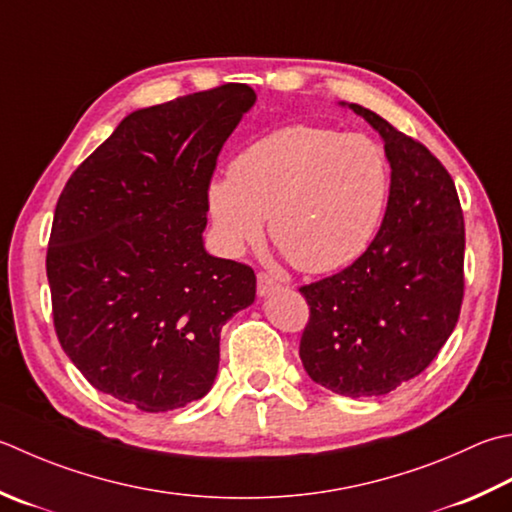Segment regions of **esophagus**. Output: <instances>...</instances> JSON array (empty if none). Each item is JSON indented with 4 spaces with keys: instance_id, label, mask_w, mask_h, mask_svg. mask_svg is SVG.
Masks as SVG:
<instances>
[{
    "instance_id": "obj_1",
    "label": "esophagus",
    "mask_w": 512,
    "mask_h": 512,
    "mask_svg": "<svg viewBox=\"0 0 512 512\" xmlns=\"http://www.w3.org/2000/svg\"><path fill=\"white\" fill-rule=\"evenodd\" d=\"M279 288V282L275 277H270L268 273H257V295H268L270 290Z\"/></svg>"
}]
</instances>
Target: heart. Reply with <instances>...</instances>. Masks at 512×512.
Returning a JSON list of instances; mask_svg holds the SVG:
<instances>
[{
	"label": "heart",
	"mask_w": 512,
	"mask_h": 512,
	"mask_svg": "<svg viewBox=\"0 0 512 512\" xmlns=\"http://www.w3.org/2000/svg\"><path fill=\"white\" fill-rule=\"evenodd\" d=\"M388 168L382 148L357 133L286 126L257 139L208 188V208L228 250L257 242L264 217L275 246L306 273L362 253L382 215Z\"/></svg>",
	"instance_id": "heart-1"
}]
</instances>
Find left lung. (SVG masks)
<instances>
[{
  "label": "left lung",
  "instance_id": "left-lung-1",
  "mask_svg": "<svg viewBox=\"0 0 512 512\" xmlns=\"http://www.w3.org/2000/svg\"><path fill=\"white\" fill-rule=\"evenodd\" d=\"M384 139L390 195L373 242L299 288L310 308L299 357L337 395L379 397L417 377L453 333L464 299V213L444 164L384 117L350 104Z\"/></svg>",
  "mask_w": 512,
  "mask_h": 512
}]
</instances>
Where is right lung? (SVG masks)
I'll list each match as a JSON object with an SVG mask.
<instances>
[{
  "label": "right lung",
  "instance_id": "right-lung-1",
  "mask_svg": "<svg viewBox=\"0 0 512 512\" xmlns=\"http://www.w3.org/2000/svg\"><path fill=\"white\" fill-rule=\"evenodd\" d=\"M224 84L130 113L57 199L46 275L59 344L90 384L144 413L202 399L219 333L255 273L204 250L208 188L255 104Z\"/></svg>",
  "mask_w": 512,
  "mask_h": 512
}]
</instances>
